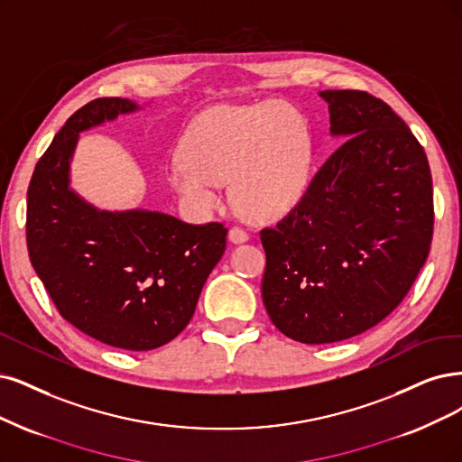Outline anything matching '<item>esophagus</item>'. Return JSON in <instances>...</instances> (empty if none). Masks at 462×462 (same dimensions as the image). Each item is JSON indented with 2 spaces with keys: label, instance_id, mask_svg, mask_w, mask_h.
<instances>
[{
  "label": "esophagus",
  "instance_id": "34e87169",
  "mask_svg": "<svg viewBox=\"0 0 462 462\" xmlns=\"http://www.w3.org/2000/svg\"><path fill=\"white\" fill-rule=\"evenodd\" d=\"M228 240H230L234 245H237V244H245V242L249 240V234H247L245 230H242V228L234 226V228H230V232H228Z\"/></svg>",
  "mask_w": 462,
  "mask_h": 462
}]
</instances>
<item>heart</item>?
<instances>
[{
    "mask_svg": "<svg viewBox=\"0 0 462 462\" xmlns=\"http://www.w3.org/2000/svg\"><path fill=\"white\" fill-rule=\"evenodd\" d=\"M312 136L306 117L280 100L217 105L199 112L169 165V182L184 208L209 217L222 208V184L244 213L276 220L309 190Z\"/></svg>",
    "mask_w": 462,
    "mask_h": 462,
    "instance_id": "1",
    "label": "heart"
}]
</instances>
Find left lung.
Returning a JSON list of instances; mask_svg holds the SVG:
<instances>
[{"mask_svg":"<svg viewBox=\"0 0 462 462\" xmlns=\"http://www.w3.org/2000/svg\"><path fill=\"white\" fill-rule=\"evenodd\" d=\"M329 133L345 141L297 208L261 232L263 302L304 345L338 343L383 321L411 289L432 242L429 160L386 102L319 91Z\"/></svg>","mask_w":462,"mask_h":462,"instance_id":"left-lung-1","label":"left lung"}]
</instances>
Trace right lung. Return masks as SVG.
<instances>
[{"instance_id":"1","label":"right lung","mask_w":462,"mask_h":462,"mask_svg":"<svg viewBox=\"0 0 462 462\" xmlns=\"http://www.w3.org/2000/svg\"><path fill=\"white\" fill-rule=\"evenodd\" d=\"M141 108L97 98L70 116L33 171L26 211L30 261L60 316L136 352L167 345L188 326L228 234L220 222L188 225L160 211H100L70 186L79 133Z\"/></svg>"}]
</instances>
